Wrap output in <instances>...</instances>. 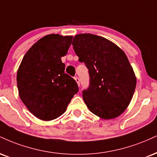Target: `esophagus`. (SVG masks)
Segmentation results:
<instances>
[{
    "mask_svg": "<svg viewBox=\"0 0 157 157\" xmlns=\"http://www.w3.org/2000/svg\"><path fill=\"white\" fill-rule=\"evenodd\" d=\"M75 80L76 81L77 84L78 85V86H80V79H79L77 77H75Z\"/></svg>",
    "mask_w": 157,
    "mask_h": 157,
    "instance_id": "34e87169",
    "label": "esophagus"
}]
</instances>
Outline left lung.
<instances>
[{
	"mask_svg": "<svg viewBox=\"0 0 157 157\" xmlns=\"http://www.w3.org/2000/svg\"><path fill=\"white\" fill-rule=\"evenodd\" d=\"M73 48L90 75L82 98L91 113L105 120L122 114L132 99L137 79L125 52L105 38L90 33L74 37Z\"/></svg>",
	"mask_w": 157,
	"mask_h": 157,
	"instance_id": "8db88e82",
	"label": "left lung"
}]
</instances>
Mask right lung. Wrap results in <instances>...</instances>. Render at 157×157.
<instances>
[{"instance_id":"add662e5","label":"right lung","mask_w":157,"mask_h":157,"mask_svg":"<svg viewBox=\"0 0 157 157\" xmlns=\"http://www.w3.org/2000/svg\"><path fill=\"white\" fill-rule=\"evenodd\" d=\"M72 38L55 33L45 36L28 50L18 68L19 96L39 119L58 118L78 92L76 81L65 73V64L61 61Z\"/></svg>"}]
</instances>
